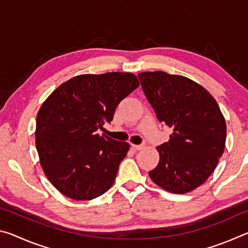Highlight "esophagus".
<instances>
[{
  "mask_svg": "<svg viewBox=\"0 0 248 248\" xmlns=\"http://www.w3.org/2000/svg\"><path fill=\"white\" fill-rule=\"evenodd\" d=\"M131 146H132V149H133L134 151H140V150H142V149H144V145H143V144H140V145L131 144Z\"/></svg>",
  "mask_w": 248,
  "mask_h": 248,
  "instance_id": "esophagus-1",
  "label": "esophagus"
}]
</instances>
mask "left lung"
<instances>
[{"label":"left lung","mask_w":248,"mask_h":248,"mask_svg":"<svg viewBox=\"0 0 248 248\" xmlns=\"http://www.w3.org/2000/svg\"><path fill=\"white\" fill-rule=\"evenodd\" d=\"M156 118L173 129L157 146L159 162L151 179L173 194H186L202 185L222 156L226 124L209 92L182 75L163 71L138 74Z\"/></svg>","instance_id":"1"}]
</instances>
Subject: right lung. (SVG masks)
Instances as JSON below:
<instances>
[{"label":"right lung","instance_id":"right-lung-1","mask_svg":"<svg viewBox=\"0 0 248 248\" xmlns=\"http://www.w3.org/2000/svg\"><path fill=\"white\" fill-rule=\"evenodd\" d=\"M140 85L132 73L82 74L54 90L37 115L36 148L46 176L73 200H92L115 182L130 145L97 133Z\"/></svg>","mask_w":248,"mask_h":248}]
</instances>
